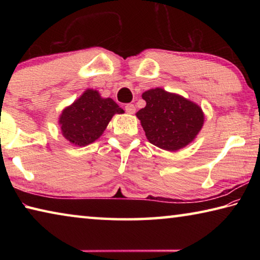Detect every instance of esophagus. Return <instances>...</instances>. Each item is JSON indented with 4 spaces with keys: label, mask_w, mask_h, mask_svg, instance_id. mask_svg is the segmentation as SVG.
Listing matches in <instances>:
<instances>
[{
    "label": "esophagus",
    "mask_w": 260,
    "mask_h": 260,
    "mask_svg": "<svg viewBox=\"0 0 260 260\" xmlns=\"http://www.w3.org/2000/svg\"><path fill=\"white\" fill-rule=\"evenodd\" d=\"M125 111L127 112V113H129V114H133L134 112H135V107H134V104H126L125 105Z\"/></svg>",
    "instance_id": "1"
}]
</instances>
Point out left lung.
Listing matches in <instances>:
<instances>
[{"label": "left lung", "instance_id": "1", "mask_svg": "<svg viewBox=\"0 0 260 260\" xmlns=\"http://www.w3.org/2000/svg\"><path fill=\"white\" fill-rule=\"evenodd\" d=\"M147 105L136 113L149 142L175 151L195 139L204 122L199 105L177 94L155 88L142 94Z\"/></svg>", "mask_w": 260, "mask_h": 260}]
</instances>
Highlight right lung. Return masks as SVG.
Segmentation results:
<instances>
[{
  "label": "right lung",
  "instance_id": "right-lung-1",
  "mask_svg": "<svg viewBox=\"0 0 260 260\" xmlns=\"http://www.w3.org/2000/svg\"><path fill=\"white\" fill-rule=\"evenodd\" d=\"M111 99H102L99 91L88 89L71 107L61 112L59 124L64 138L79 147L98 140L114 113H122Z\"/></svg>",
  "mask_w": 260,
  "mask_h": 260
}]
</instances>
